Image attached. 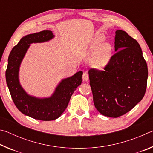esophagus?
Segmentation results:
<instances>
[{
	"label": "esophagus",
	"mask_w": 153,
	"mask_h": 153,
	"mask_svg": "<svg viewBox=\"0 0 153 153\" xmlns=\"http://www.w3.org/2000/svg\"><path fill=\"white\" fill-rule=\"evenodd\" d=\"M82 79L84 82H87L88 80L89 79V77H88V74L86 72H84V74H83V76H82Z\"/></svg>",
	"instance_id": "1"
}]
</instances>
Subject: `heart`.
Wrapping results in <instances>:
<instances>
[{"label":"heart","instance_id":"1","mask_svg":"<svg viewBox=\"0 0 153 153\" xmlns=\"http://www.w3.org/2000/svg\"><path fill=\"white\" fill-rule=\"evenodd\" d=\"M105 36L102 34L96 36L91 45V50L96 51L94 55L90 61L92 67L97 69H103L108 63L112 54V46L108 42L101 43L105 40Z\"/></svg>","mask_w":153,"mask_h":153}]
</instances>
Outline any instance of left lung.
<instances>
[{
    "label": "left lung",
    "mask_w": 153,
    "mask_h": 153,
    "mask_svg": "<svg viewBox=\"0 0 153 153\" xmlns=\"http://www.w3.org/2000/svg\"><path fill=\"white\" fill-rule=\"evenodd\" d=\"M115 51L104 71H88L93 101L98 112L118 117L132 109L143 98L148 67L137 41L125 31L115 32Z\"/></svg>",
    "instance_id": "1"
}]
</instances>
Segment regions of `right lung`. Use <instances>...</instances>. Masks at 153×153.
I'll return each instance as SVG.
<instances>
[{
  "instance_id": "add662e5",
  "label": "right lung",
  "mask_w": 153,
  "mask_h": 153,
  "mask_svg": "<svg viewBox=\"0 0 153 153\" xmlns=\"http://www.w3.org/2000/svg\"><path fill=\"white\" fill-rule=\"evenodd\" d=\"M53 37L50 30L25 36L13 48L8 58L5 76L12 99L21 112L35 120L51 121L60 117L68 105L74 92L82 84L83 72H77L73 76L62 80L53 94L45 98L27 94L20 85L19 66L30 44L46 42Z\"/></svg>"
}]
</instances>
